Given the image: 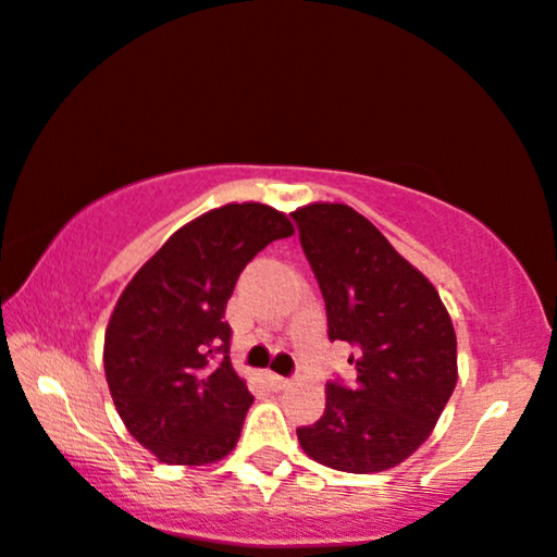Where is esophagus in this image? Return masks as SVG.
Masks as SVG:
<instances>
[{
	"instance_id": "esophagus-1",
	"label": "esophagus",
	"mask_w": 557,
	"mask_h": 557,
	"mask_svg": "<svg viewBox=\"0 0 557 557\" xmlns=\"http://www.w3.org/2000/svg\"><path fill=\"white\" fill-rule=\"evenodd\" d=\"M267 381H270L272 388H285L287 384H290V379L277 376V373H267Z\"/></svg>"
}]
</instances>
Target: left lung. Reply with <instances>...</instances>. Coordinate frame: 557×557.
Segmentation results:
<instances>
[{"label":"left lung","instance_id":"1","mask_svg":"<svg viewBox=\"0 0 557 557\" xmlns=\"http://www.w3.org/2000/svg\"><path fill=\"white\" fill-rule=\"evenodd\" d=\"M326 304L330 339L358 345L355 384H326L300 448L339 472L392 470L425 444L457 386V332L423 272L339 202L290 212Z\"/></svg>","mask_w":557,"mask_h":557}]
</instances>
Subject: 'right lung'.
Here are the masks:
<instances>
[{"mask_svg": "<svg viewBox=\"0 0 557 557\" xmlns=\"http://www.w3.org/2000/svg\"><path fill=\"white\" fill-rule=\"evenodd\" d=\"M293 236L285 212L231 202L178 227L119 296L103 368L126 431L165 465L202 467L238 444L251 392L231 363L225 321L244 267Z\"/></svg>", "mask_w": 557, "mask_h": 557, "instance_id": "obj_1", "label": "right lung"}]
</instances>
